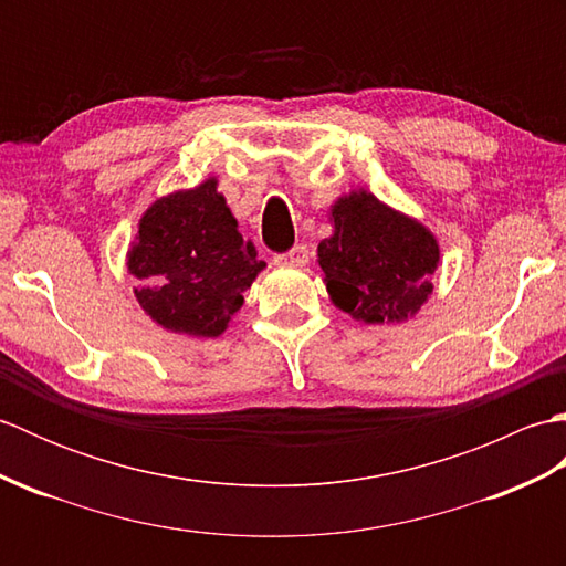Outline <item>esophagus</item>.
<instances>
[{"label": "esophagus", "mask_w": 566, "mask_h": 566, "mask_svg": "<svg viewBox=\"0 0 566 566\" xmlns=\"http://www.w3.org/2000/svg\"><path fill=\"white\" fill-rule=\"evenodd\" d=\"M276 264H284V268H306L308 262V248L302 245H294L290 252H284V255H276L274 258Z\"/></svg>", "instance_id": "esophagus-1"}]
</instances>
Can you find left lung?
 <instances>
[{
	"label": "left lung",
	"instance_id": "1",
	"mask_svg": "<svg viewBox=\"0 0 566 566\" xmlns=\"http://www.w3.org/2000/svg\"><path fill=\"white\" fill-rule=\"evenodd\" d=\"M333 235L318 243L331 302L355 321L403 323L432 294L440 245L428 228L353 189L331 207Z\"/></svg>",
	"mask_w": 566,
	"mask_h": 566
}]
</instances>
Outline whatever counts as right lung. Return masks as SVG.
Returning a JSON list of instances; mask_svg holds the SVG:
<instances>
[{"label": "right lung", "instance_id": "obj_1", "mask_svg": "<svg viewBox=\"0 0 566 566\" xmlns=\"http://www.w3.org/2000/svg\"><path fill=\"white\" fill-rule=\"evenodd\" d=\"M126 268L140 282V308L158 326L191 338H219L264 262L240 235L219 179L209 177L150 203Z\"/></svg>", "mask_w": 566, "mask_h": 566}]
</instances>
